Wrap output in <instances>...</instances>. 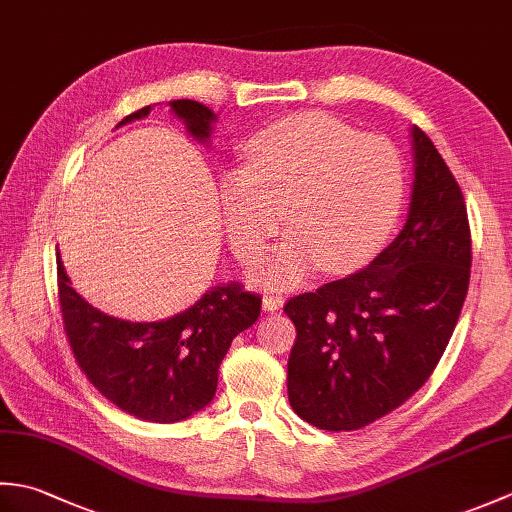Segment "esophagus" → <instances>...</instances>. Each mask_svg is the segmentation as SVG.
Returning a JSON list of instances; mask_svg holds the SVG:
<instances>
[{
    "label": "esophagus",
    "mask_w": 512,
    "mask_h": 512,
    "mask_svg": "<svg viewBox=\"0 0 512 512\" xmlns=\"http://www.w3.org/2000/svg\"><path fill=\"white\" fill-rule=\"evenodd\" d=\"M262 308L266 312H277V310L284 308V299H281V297H264Z\"/></svg>",
    "instance_id": "1"
}]
</instances>
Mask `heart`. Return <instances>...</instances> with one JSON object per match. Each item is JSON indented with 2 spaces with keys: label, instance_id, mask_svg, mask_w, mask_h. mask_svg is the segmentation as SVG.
<instances>
[{
  "label": "heart",
  "instance_id": "1",
  "mask_svg": "<svg viewBox=\"0 0 512 512\" xmlns=\"http://www.w3.org/2000/svg\"><path fill=\"white\" fill-rule=\"evenodd\" d=\"M405 189V162L389 140L303 112L246 140L244 167L224 173L220 198L228 242L244 264L264 253L284 215L290 235L264 279L290 288L319 264L347 273L369 262L398 222Z\"/></svg>",
  "mask_w": 512,
  "mask_h": 512
}]
</instances>
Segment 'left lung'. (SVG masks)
Segmentation results:
<instances>
[{"instance_id":"obj_1","label":"left lung","mask_w":512,"mask_h":512,"mask_svg":"<svg viewBox=\"0 0 512 512\" xmlns=\"http://www.w3.org/2000/svg\"><path fill=\"white\" fill-rule=\"evenodd\" d=\"M413 180L407 222L372 264L284 312L297 339L288 398L325 431H354L387 416L427 383L460 319L471 277L464 195L420 127H411Z\"/></svg>"}]
</instances>
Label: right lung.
<instances>
[{"instance_id":"obj_1","label":"right lung","mask_w":512,"mask_h":512,"mask_svg":"<svg viewBox=\"0 0 512 512\" xmlns=\"http://www.w3.org/2000/svg\"><path fill=\"white\" fill-rule=\"evenodd\" d=\"M169 107L189 136L209 143L217 118L209 107L189 99ZM149 112L151 105L125 116L118 127ZM57 270L65 336L81 372L118 409L147 422H178L209 405L228 347L262 310V297L228 281L169 319L132 323L90 306L70 286L59 253Z\"/></svg>"}]
</instances>
